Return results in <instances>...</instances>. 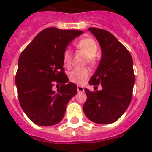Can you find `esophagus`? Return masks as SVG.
<instances>
[{
  "label": "esophagus",
  "mask_w": 152,
  "mask_h": 152,
  "mask_svg": "<svg viewBox=\"0 0 152 152\" xmlns=\"http://www.w3.org/2000/svg\"><path fill=\"white\" fill-rule=\"evenodd\" d=\"M77 91L78 92H84V88L81 86H77Z\"/></svg>",
  "instance_id": "34e87169"
}]
</instances>
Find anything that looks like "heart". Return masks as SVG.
<instances>
[{
  "label": "heart",
  "instance_id": "1",
  "mask_svg": "<svg viewBox=\"0 0 152 152\" xmlns=\"http://www.w3.org/2000/svg\"><path fill=\"white\" fill-rule=\"evenodd\" d=\"M75 46L83 51L87 56L88 62H93L94 57L98 52V44L93 38L85 37L79 40ZM72 52L69 49H65L62 53V62L65 68H69L72 65ZM90 76V71L86 68H77L69 73V80L77 84H83Z\"/></svg>",
  "mask_w": 152,
  "mask_h": 152
}]
</instances>
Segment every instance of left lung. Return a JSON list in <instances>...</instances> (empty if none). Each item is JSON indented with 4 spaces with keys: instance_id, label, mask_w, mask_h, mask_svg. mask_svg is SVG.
Wrapping results in <instances>:
<instances>
[{
    "instance_id": "8db88e82",
    "label": "left lung",
    "mask_w": 152,
    "mask_h": 152,
    "mask_svg": "<svg viewBox=\"0 0 152 152\" xmlns=\"http://www.w3.org/2000/svg\"><path fill=\"white\" fill-rule=\"evenodd\" d=\"M88 30L96 37L102 57L90 85L101 90L84 91L87 101L83 110L86 116L97 124H108L118 121L130 105L135 83L133 59L127 49L108 31L97 28Z\"/></svg>"
}]
</instances>
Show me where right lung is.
Returning <instances> with one entry per match:
<instances>
[{
    "label": "right lung",
    "mask_w": 152,
    "mask_h": 152,
    "mask_svg": "<svg viewBox=\"0 0 152 152\" xmlns=\"http://www.w3.org/2000/svg\"><path fill=\"white\" fill-rule=\"evenodd\" d=\"M82 33L47 28L19 56L15 78L19 104L29 119L39 126L60 122L67 104L77 93L75 83H67L69 78L63 69L62 53L69 43ZM55 83L61 85L56 92L52 90Z\"/></svg>",
    "instance_id": "add662e5"
}]
</instances>
